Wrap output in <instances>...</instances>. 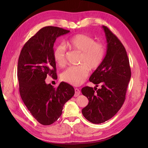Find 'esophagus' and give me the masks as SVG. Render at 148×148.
Here are the masks:
<instances>
[{
	"label": "esophagus",
	"mask_w": 148,
	"mask_h": 148,
	"mask_svg": "<svg viewBox=\"0 0 148 148\" xmlns=\"http://www.w3.org/2000/svg\"><path fill=\"white\" fill-rule=\"evenodd\" d=\"M75 95H74V96L75 97H77V96H78L80 94V93H81V92H80V90L78 89V88H75Z\"/></svg>",
	"instance_id": "1"
}]
</instances>
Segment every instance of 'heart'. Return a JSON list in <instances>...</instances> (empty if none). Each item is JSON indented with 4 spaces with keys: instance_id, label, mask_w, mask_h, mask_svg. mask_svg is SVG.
Listing matches in <instances>:
<instances>
[{
    "instance_id": "b5f03b06",
    "label": "heart",
    "mask_w": 148,
    "mask_h": 148,
    "mask_svg": "<svg viewBox=\"0 0 148 148\" xmlns=\"http://www.w3.org/2000/svg\"><path fill=\"white\" fill-rule=\"evenodd\" d=\"M67 45L71 49L81 53L79 66L69 67L62 74V80L74 86H79L86 80L89 69L95 70L101 65L106 54L103 43L95 42L85 34H77L69 39ZM53 58L59 66L66 64V50L64 45H58L53 51Z\"/></svg>"
}]
</instances>
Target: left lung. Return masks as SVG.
Masks as SVG:
<instances>
[{"mask_svg": "<svg viewBox=\"0 0 148 148\" xmlns=\"http://www.w3.org/2000/svg\"><path fill=\"white\" fill-rule=\"evenodd\" d=\"M107 40V51L101 65L93 72L90 81L101 84V88L86 86L81 89L89 100L82 109L87 120L99 124L109 120L123 104L131 77L129 60L126 49L118 37L108 27L102 26ZM95 90H96L95 92Z\"/></svg>", "mask_w": 148, "mask_h": 148, "instance_id": "8db88e82", "label": "left lung"}]
</instances>
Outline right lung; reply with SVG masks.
<instances>
[{
    "instance_id": "obj_1",
    "label": "right lung",
    "mask_w": 148,
    "mask_h": 148,
    "mask_svg": "<svg viewBox=\"0 0 148 148\" xmlns=\"http://www.w3.org/2000/svg\"><path fill=\"white\" fill-rule=\"evenodd\" d=\"M70 31L45 27L25 44L18 63L20 93L25 105L36 120L49 125L61 116L65 103L74 95L70 84L61 82L57 88L46 84L47 76L56 79L53 46L56 38Z\"/></svg>"
}]
</instances>
